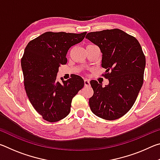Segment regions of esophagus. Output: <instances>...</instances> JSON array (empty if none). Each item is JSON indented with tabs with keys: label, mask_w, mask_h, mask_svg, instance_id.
I'll use <instances>...</instances> for the list:
<instances>
[{
	"label": "esophagus",
	"mask_w": 160,
	"mask_h": 160,
	"mask_svg": "<svg viewBox=\"0 0 160 160\" xmlns=\"http://www.w3.org/2000/svg\"><path fill=\"white\" fill-rule=\"evenodd\" d=\"M84 84H85V87L90 86V80H88V79H85V80H84Z\"/></svg>",
	"instance_id": "1"
}]
</instances>
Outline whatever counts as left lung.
Listing matches in <instances>:
<instances>
[{"label":"left lung","instance_id":"8db88e82","mask_svg":"<svg viewBox=\"0 0 160 160\" xmlns=\"http://www.w3.org/2000/svg\"><path fill=\"white\" fill-rule=\"evenodd\" d=\"M86 38L102 53L103 76L109 79L102 87L91 80L94 94L89 99L91 111L105 120L122 117L134 104L143 84L145 56L136 38L119 29L92 32Z\"/></svg>","mask_w":160,"mask_h":160}]
</instances>
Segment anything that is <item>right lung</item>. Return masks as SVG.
I'll return each instance as SVG.
<instances>
[{"label":"right lung","mask_w":160,"mask_h":160,"mask_svg":"<svg viewBox=\"0 0 160 160\" xmlns=\"http://www.w3.org/2000/svg\"><path fill=\"white\" fill-rule=\"evenodd\" d=\"M80 34L47 32L28 43L21 66L24 85L34 109L48 122L64 118L70 112L71 102L84 87V80L74 75L62 82L56 80L58 68L67 63L70 48L82 41Z\"/></svg>","instance_id":"add662e5"}]
</instances>
